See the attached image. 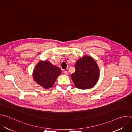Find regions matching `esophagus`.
I'll use <instances>...</instances> for the list:
<instances>
[{"label":"esophagus","instance_id":"34e87169","mask_svg":"<svg viewBox=\"0 0 132 132\" xmlns=\"http://www.w3.org/2000/svg\"><path fill=\"white\" fill-rule=\"evenodd\" d=\"M64 73L65 75H68V72L67 71L65 70V71H64Z\"/></svg>","mask_w":132,"mask_h":132}]
</instances>
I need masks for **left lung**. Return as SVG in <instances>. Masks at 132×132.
<instances>
[{
	"mask_svg": "<svg viewBox=\"0 0 132 132\" xmlns=\"http://www.w3.org/2000/svg\"><path fill=\"white\" fill-rule=\"evenodd\" d=\"M76 71L71 78L75 86L80 89H88L95 86L98 82L100 69L92 57L85 55L78 59L75 65Z\"/></svg>",
	"mask_w": 132,
	"mask_h": 132,
	"instance_id": "8db88e82",
	"label": "left lung"
}]
</instances>
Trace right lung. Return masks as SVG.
Segmentation results:
<instances>
[{"mask_svg":"<svg viewBox=\"0 0 132 132\" xmlns=\"http://www.w3.org/2000/svg\"><path fill=\"white\" fill-rule=\"evenodd\" d=\"M62 72L57 66L48 61H41L35 66L32 73L33 80L44 89L52 87Z\"/></svg>","mask_w":132,"mask_h":132,"instance_id":"obj_1","label":"right lung"}]
</instances>
